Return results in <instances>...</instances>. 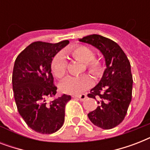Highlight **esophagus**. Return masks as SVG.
Here are the masks:
<instances>
[{
	"instance_id": "1",
	"label": "esophagus",
	"mask_w": 150,
	"mask_h": 150,
	"mask_svg": "<svg viewBox=\"0 0 150 150\" xmlns=\"http://www.w3.org/2000/svg\"><path fill=\"white\" fill-rule=\"evenodd\" d=\"M73 98H78L80 100H82V101H83V100H85L87 98V96L86 95V94H82V95H79V96H72Z\"/></svg>"
}]
</instances>
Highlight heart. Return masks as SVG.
I'll use <instances>...</instances> for the list:
<instances>
[{
    "label": "heart",
    "mask_w": 150,
    "mask_h": 150,
    "mask_svg": "<svg viewBox=\"0 0 150 150\" xmlns=\"http://www.w3.org/2000/svg\"><path fill=\"white\" fill-rule=\"evenodd\" d=\"M68 53L73 58L86 63L88 70L93 75H98L101 71L102 65L100 61L94 59L95 54L91 48L86 46H78L71 49ZM52 71L56 77H64L67 71V62L63 55L59 54L54 57L51 65ZM92 85V80L87 75H80L76 77H68L61 82V91L68 94L78 95L89 89Z\"/></svg>",
    "instance_id": "b5f03b06"
}]
</instances>
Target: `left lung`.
<instances>
[{
	"label": "left lung",
	"instance_id": "8db88e82",
	"mask_svg": "<svg viewBox=\"0 0 150 150\" xmlns=\"http://www.w3.org/2000/svg\"><path fill=\"white\" fill-rule=\"evenodd\" d=\"M98 49L104 57L106 69L98 84L88 96L97 99L98 107L89 112L88 117L94 125L110 129L123 121L132 100V75L128 57L114 41L100 35H89L80 39Z\"/></svg>",
	"mask_w": 150,
	"mask_h": 150
}]
</instances>
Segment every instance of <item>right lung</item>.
Here are the masks:
<instances>
[{
    "label": "right lung",
    "mask_w": 150,
    "mask_h": 150,
    "mask_svg": "<svg viewBox=\"0 0 150 150\" xmlns=\"http://www.w3.org/2000/svg\"><path fill=\"white\" fill-rule=\"evenodd\" d=\"M69 43L34 42L15 61L12 87L18 111L29 128L41 134H52L62 127L64 109L71 96L63 94L51 102L57 87L54 85L51 63L54 56Z\"/></svg>",
    "instance_id": "add662e5"
}]
</instances>
